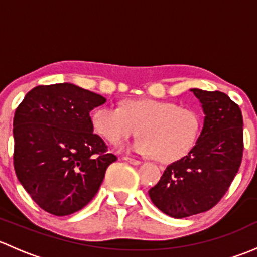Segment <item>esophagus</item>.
<instances>
[{"label": "esophagus", "instance_id": "34e87169", "mask_svg": "<svg viewBox=\"0 0 257 257\" xmlns=\"http://www.w3.org/2000/svg\"><path fill=\"white\" fill-rule=\"evenodd\" d=\"M123 159L125 160L126 163H129V164H133V165H139V164H142V162H141V160H138V159H134V158L124 157Z\"/></svg>", "mask_w": 257, "mask_h": 257}]
</instances>
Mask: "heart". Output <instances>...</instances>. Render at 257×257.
I'll return each mask as SVG.
<instances>
[{"instance_id":"heart-1","label":"heart","mask_w":257,"mask_h":257,"mask_svg":"<svg viewBox=\"0 0 257 257\" xmlns=\"http://www.w3.org/2000/svg\"><path fill=\"white\" fill-rule=\"evenodd\" d=\"M92 124L108 142L116 144L142 134L131 148L153 154L160 162H174L195 145L201 129L199 114L167 100L142 98L121 103L120 108L104 105L93 113Z\"/></svg>"}]
</instances>
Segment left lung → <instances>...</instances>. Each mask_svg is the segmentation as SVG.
I'll use <instances>...</instances> for the list:
<instances>
[{"label":"left lung","instance_id":"8db88e82","mask_svg":"<svg viewBox=\"0 0 257 257\" xmlns=\"http://www.w3.org/2000/svg\"><path fill=\"white\" fill-rule=\"evenodd\" d=\"M200 102L204 125L188 155L168 165L149 193L150 200L172 217L208 211L219 203L239 170L243 150V121L229 95L191 88Z\"/></svg>","mask_w":257,"mask_h":257}]
</instances>
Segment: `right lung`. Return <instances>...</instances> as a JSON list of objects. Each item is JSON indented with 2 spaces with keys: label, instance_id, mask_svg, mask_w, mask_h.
<instances>
[{
  "label": "right lung",
  "instance_id": "right-lung-1",
  "mask_svg": "<svg viewBox=\"0 0 257 257\" xmlns=\"http://www.w3.org/2000/svg\"><path fill=\"white\" fill-rule=\"evenodd\" d=\"M105 98L72 83L38 85L14 118L16 175L36 204L56 216L84 208L115 155L93 133L89 113Z\"/></svg>",
  "mask_w": 257,
  "mask_h": 257
}]
</instances>
